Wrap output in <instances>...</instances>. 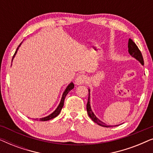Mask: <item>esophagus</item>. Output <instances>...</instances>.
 I'll list each match as a JSON object with an SVG mask.
<instances>
[{"instance_id": "1", "label": "esophagus", "mask_w": 153, "mask_h": 153, "mask_svg": "<svg viewBox=\"0 0 153 153\" xmlns=\"http://www.w3.org/2000/svg\"><path fill=\"white\" fill-rule=\"evenodd\" d=\"M85 81H86V76L83 74H80L77 76L76 79H75V83L76 85H81L84 83Z\"/></svg>"}]
</instances>
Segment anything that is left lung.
Wrapping results in <instances>:
<instances>
[{
    "label": "left lung",
    "mask_w": 153,
    "mask_h": 153,
    "mask_svg": "<svg viewBox=\"0 0 153 153\" xmlns=\"http://www.w3.org/2000/svg\"><path fill=\"white\" fill-rule=\"evenodd\" d=\"M128 51H129V54H130L132 57L135 58L136 59L139 60V61L141 63V65H143L144 61H143V56H142L141 52L139 49V48H138L137 45H136V44L133 42L132 39H129V41H128ZM90 95H90V89H88V99L86 109H87L88 114L90 118L92 119V120H93V122L97 123V125H100V126L105 127H111V126H108V125H106L105 123L102 122V121L100 120L99 119H98L97 117L95 116V115L94 114V113L93 112V111H92V109H91V104H90L91 103V102H90Z\"/></svg>",
    "instance_id": "left-lung-1"
}]
</instances>
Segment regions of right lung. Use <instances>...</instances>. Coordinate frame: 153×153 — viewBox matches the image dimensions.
Here are the masks:
<instances>
[{"label": "right lung", "mask_w": 153, "mask_h": 153, "mask_svg": "<svg viewBox=\"0 0 153 153\" xmlns=\"http://www.w3.org/2000/svg\"><path fill=\"white\" fill-rule=\"evenodd\" d=\"M21 45H22V43H21L20 45H19L18 48H17V49H16L15 53H14L13 57H12V60H13V58H14V56H15L16 52H17V50L19 49V47H20ZM74 83H70V84L68 85V86L66 88L65 91H64L63 94H62L61 100H60V102L59 105H58V106L57 107V108H56V109L55 111H53V113H52L51 114H50L49 116H47V117H45V118H39V121H47V120H51V119H53V118H56V117L58 115L60 114V111H61L62 106H63V105H64V100H65V97H66V95H68V93L71 91V90L74 88ZM35 120H37V119H35Z\"/></svg>", "instance_id": "add662e5"}]
</instances>
